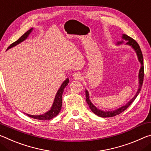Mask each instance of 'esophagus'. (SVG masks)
<instances>
[{
  "instance_id": "obj_1",
  "label": "esophagus",
  "mask_w": 151,
  "mask_h": 151,
  "mask_svg": "<svg viewBox=\"0 0 151 151\" xmlns=\"http://www.w3.org/2000/svg\"><path fill=\"white\" fill-rule=\"evenodd\" d=\"M81 78V75L80 73L79 72H76L73 74V80H79Z\"/></svg>"
}]
</instances>
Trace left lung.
<instances>
[{
  "label": "left lung",
  "mask_w": 151,
  "mask_h": 151,
  "mask_svg": "<svg viewBox=\"0 0 151 151\" xmlns=\"http://www.w3.org/2000/svg\"><path fill=\"white\" fill-rule=\"evenodd\" d=\"M122 40H121L120 41L117 42L116 45H121V44H122L124 42V41H127V43H125V45L130 46L133 49H134L135 53H137L138 61H139V62L140 63V65L141 66H140L139 73H138V88L134 97H133L130 101H128V102L124 106H122V107H120L119 108H118V109H116L112 111H104L99 109V108H98L96 106H95L90 100V94H89L88 91L87 90H86V102H87L89 107H90L91 110H92L95 114H96L100 117H102V118L112 117V116H115L116 115L120 114V113L124 112L128 106L134 102V100H135L136 98L137 97L138 93H140V90H141V88H142V86L143 79H144V65H143V56H142L141 49H140V46L137 43V42L135 40H134L133 39H132L131 37H130L129 36L127 35L122 34Z\"/></svg>",
  "instance_id": "obj_1"
}]
</instances>
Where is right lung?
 <instances>
[{"instance_id":"add662e5","label":"right lung","mask_w":151,"mask_h":151,"mask_svg":"<svg viewBox=\"0 0 151 151\" xmlns=\"http://www.w3.org/2000/svg\"><path fill=\"white\" fill-rule=\"evenodd\" d=\"M33 28H31V29H29V31H27L23 35H22L21 37L18 39V40L15 42H14L13 43H12L11 45L7 48L6 50L13 47L17 45L18 44L21 43V42L24 41L25 39H27V37H28L31 32L33 31ZM69 81H70L69 79L67 78L66 80L62 83V84L61 85L60 88H59V89L58 90V92H57L56 95L55 96V99H54L52 106H51V109L48 110L47 112L41 115H31V114H26L27 116H29V117L35 118V119L40 120H48L52 119V118H53L54 117H55L61 111V106H62V94H63L64 88L68 86Z\"/></svg>"}]
</instances>
